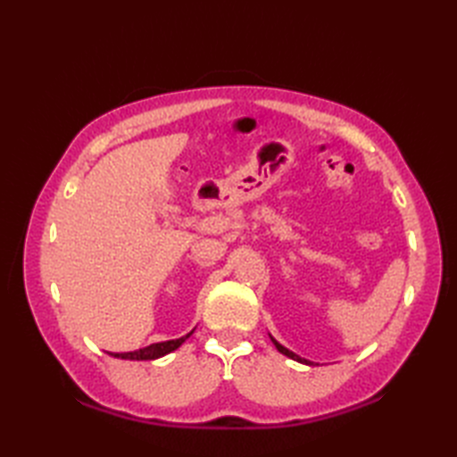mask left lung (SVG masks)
Listing matches in <instances>:
<instances>
[{"mask_svg":"<svg viewBox=\"0 0 457 457\" xmlns=\"http://www.w3.org/2000/svg\"><path fill=\"white\" fill-rule=\"evenodd\" d=\"M270 339H273V344H275V347L278 349V352L280 353H283V355H287V357H290V359H295V361H298V363H306V365H310V361H308V359H304V357H300V355H296L295 352H290V349H287L285 345H280L278 342H277V339L275 337H270Z\"/></svg>","mask_w":457,"mask_h":457,"instance_id":"1","label":"left lung"}]
</instances>
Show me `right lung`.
<instances>
[{"label":"right lung","mask_w":457,"mask_h":457,"mask_svg":"<svg viewBox=\"0 0 457 457\" xmlns=\"http://www.w3.org/2000/svg\"><path fill=\"white\" fill-rule=\"evenodd\" d=\"M194 332V329H192ZM190 332V334H192ZM190 334L182 336L179 339H169V342H159V344H151L143 349H135V352H128V353H112L113 357H120V359H131V361H151V359H159L162 355H167L174 349H179L187 339L190 337Z\"/></svg>","instance_id":"1"}]
</instances>
